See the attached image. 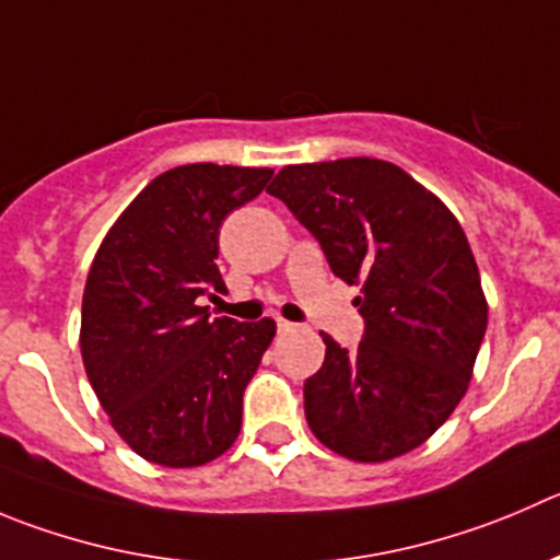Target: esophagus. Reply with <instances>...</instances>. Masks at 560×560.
Segmentation results:
<instances>
[{
	"label": "esophagus",
	"instance_id": "1",
	"mask_svg": "<svg viewBox=\"0 0 560 560\" xmlns=\"http://www.w3.org/2000/svg\"><path fill=\"white\" fill-rule=\"evenodd\" d=\"M277 329H280V332H291V329H296V324L285 322V318H277Z\"/></svg>",
	"mask_w": 560,
	"mask_h": 560
}]
</instances>
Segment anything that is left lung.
<instances>
[{
	"instance_id": "obj_1",
	"label": "left lung",
	"mask_w": 560,
	"mask_h": 560,
	"mask_svg": "<svg viewBox=\"0 0 560 560\" xmlns=\"http://www.w3.org/2000/svg\"><path fill=\"white\" fill-rule=\"evenodd\" d=\"M335 277L360 285L357 349L329 335L305 418L335 454L387 462L434 434L470 385L487 300L465 231L440 197L382 159L289 164L271 180Z\"/></svg>"
}]
</instances>
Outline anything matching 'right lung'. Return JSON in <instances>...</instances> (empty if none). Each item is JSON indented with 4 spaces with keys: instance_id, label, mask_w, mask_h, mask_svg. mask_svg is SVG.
I'll return each instance as SVG.
<instances>
[{
    "instance_id": "add662e5",
    "label": "right lung",
    "mask_w": 560,
    "mask_h": 560,
    "mask_svg": "<svg viewBox=\"0 0 560 560\" xmlns=\"http://www.w3.org/2000/svg\"><path fill=\"white\" fill-rule=\"evenodd\" d=\"M269 167L184 164L117 217L82 296V360L109 423L153 465L197 467L236 443L244 387L275 322L209 318L225 291L214 258L231 211L266 189Z\"/></svg>"
}]
</instances>
